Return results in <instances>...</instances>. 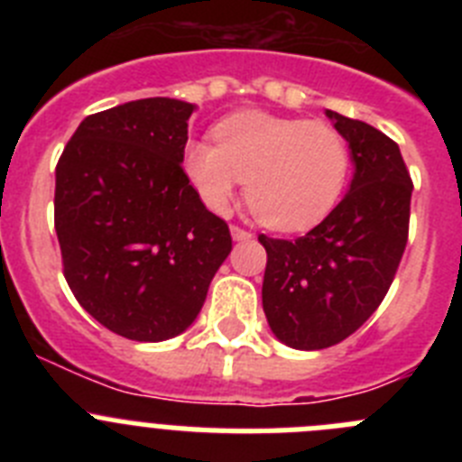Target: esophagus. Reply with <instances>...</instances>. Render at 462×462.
I'll list each match as a JSON object with an SVG mask.
<instances>
[{"label":"esophagus","instance_id":"esophagus-1","mask_svg":"<svg viewBox=\"0 0 462 462\" xmlns=\"http://www.w3.org/2000/svg\"><path fill=\"white\" fill-rule=\"evenodd\" d=\"M231 236H234L236 240H250L252 238L250 231L243 226H238V224H234V226H231Z\"/></svg>","mask_w":462,"mask_h":462}]
</instances>
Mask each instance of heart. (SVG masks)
Segmentation results:
<instances>
[{
  "label": "heart",
  "mask_w": 462,
  "mask_h": 462,
  "mask_svg": "<svg viewBox=\"0 0 462 462\" xmlns=\"http://www.w3.org/2000/svg\"><path fill=\"white\" fill-rule=\"evenodd\" d=\"M210 141H189L182 169L212 210L231 203L240 182L256 219L277 231H305L340 201L352 154L333 125L245 110L215 125Z\"/></svg>",
  "instance_id": "heart-1"
}]
</instances>
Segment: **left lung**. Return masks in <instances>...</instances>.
Masks as SVG:
<instances>
[{
    "mask_svg": "<svg viewBox=\"0 0 462 462\" xmlns=\"http://www.w3.org/2000/svg\"><path fill=\"white\" fill-rule=\"evenodd\" d=\"M326 116L352 148V187L300 238L259 236L266 319L277 340L305 352L337 345L379 308L405 252L414 189L393 138L336 110Z\"/></svg>",
    "mask_w": 462,
    "mask_h": 462,
    "instance_id": "left-lung-1",
    "label": "left lung"
}]
</instances>
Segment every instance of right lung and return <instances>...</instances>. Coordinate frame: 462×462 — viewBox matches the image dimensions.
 I'll return each instance as SVG.
<instances>
[{
	"instance_id": "1",
	"label": "right lung",
	"mask_w": 462,
	"mask_h": 462,
	"mask_svg": "<svg viewBox=\"0 0 462 462\" xmlns=\"http://www.w3.org/2000/svg\"><path fill=\"white\" fill-rule=\"evenodd\" d=\"M187 101L88 116L55 169V231L76 300L126 340L180 336L231 252L228 224L182 169Z\"/></svg>"
}]
</instances>
